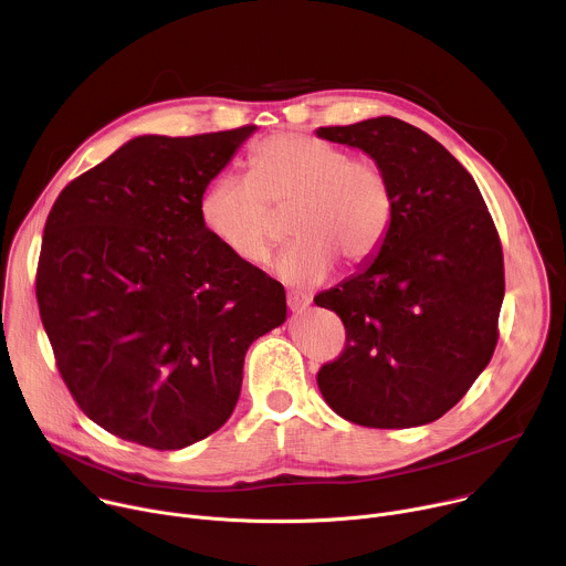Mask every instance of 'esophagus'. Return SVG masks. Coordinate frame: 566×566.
<instances>
[{"label":"esophagus","mask_w":566,"mask_h":566,"mask_svg":"<svg viewBox=\"0 0 566 566\" xmlns=\"http://www.w3.org/2000/svg\"><path fill=\"white\" fill-rule=\"evenodd\" d=\"M286 302H289V308H291L293 313H302L304 308H308V304H311V297H308V295H304V293L291 291V293L286 295Z\"/></svg>","instance_id":"34e87169"}]
</instances>
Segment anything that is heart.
Here are the masks:
<instances>
[{
    "label": "heart",
    "instance_id": "1",
    "mask_svg": "<svg viewBox=\"0 0 566 566\" xmlns=\"http://www.w3.org/2000/svg\"><path fill=\"white\" fill-rule=\"evenodd\" d=\"M295 210L297 239L273 264L297 289L325 282L338 260L367 264L385 244L394 219V190L367 156L304 134H277L249 156L247 177H217L199 199L208 234L234 260L260 266L280 239L277 219Z\"/></svg>",
    "mask_w": 566,
    "mask_h": 566
}]
</instances>
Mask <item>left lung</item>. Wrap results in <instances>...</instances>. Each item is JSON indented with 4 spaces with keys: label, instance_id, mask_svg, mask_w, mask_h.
<instances>
[{
    "label": "left lung",
    "instance_id": "left-lung-1",
    "mask_svg": "<svg viewBox=\"0 0 566 566\" xmlns=\"http://www.w3.org/2000/svg\"><path fill=\"white\" fill-rule=\"evenodd\" d=\"M363 149L389 177L394 219L380 251L315 304L340 315L347 345L317 387L367 428L437 421L486 369L497 345L504 255L483 197L459 160L391 116L319 127Z\"/></svg>",
    "mask_w": 566,
    "mask_h": 566
}]
</instances>
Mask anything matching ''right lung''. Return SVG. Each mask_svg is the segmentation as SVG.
Instances as JSON below:
<instances>
[{
	"mask_svg": "<svg viewBox=\"0 0 566 566\" xmlns=\"http://www.w3.org/2000/svg\"><path fill=\"white\" fill-rule=\"evenodd\" d=\"M255 129L136 136L49 212L42 325L80 410L114 437L181 450L219 430L249 347L286 319L284 286L228 255L199 217Z\"/></svg>",
	"mask_w": 566,
	"mask_h": 566,
	"instance_id": "right-lung-1",
	"label": "right lung"
}]
</instances>
